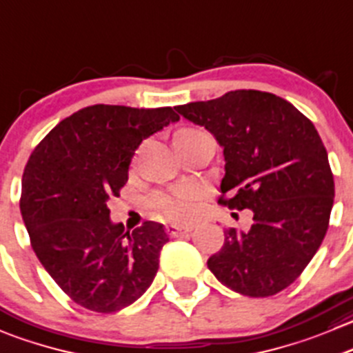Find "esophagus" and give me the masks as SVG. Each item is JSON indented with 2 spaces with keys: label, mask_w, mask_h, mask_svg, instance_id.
<instances>
[{
  "label": "esophagus",
  "mask_w": 353,
  "mask_h": 353,
  "mask_svg": "<svg viewBox=\"0 0 353 353\" xmlns=\"http://www.w3.org/2000/svg\"><path fill=\"white\" fill-rule=\"evenodd\" d=\"M165 231H167V234L170 236V238H177V236L188 234V232H191V231H193V228H191V225H186V228H181V225L169 224V225H165Z\"/></svg>",
  "instance_id": "34e87169"
}]
</instances>
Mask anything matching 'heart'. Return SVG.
Returning a JSON list of instances; mask_svg holds the SVG:
<instances>
[{"mask_svg": "<svg viewBox=\"0 0 353 353\" xmlns=\"http://www.w3.org/2000/svg\"><path fill=\"white\" fill-rule=\"evenodd\" d=\"M198 132L201 131H196V129H183L176 136H193L198 134ZM153 207H155L157 214L160 217L167 219V221H186L193 214L194 193L191 190H188V188H179V190L172 191V193H163L155 196Z\"/></svg>", "mask_w": 353, "mask_h": 353, "instance_id": "obj_1", "label": "heart"}]
</instances>
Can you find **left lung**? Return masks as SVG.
Wrapping results in <instances>:
<instances>
[{"label":"left lung","instance_id":"left-lung-1","mask_svg":"<svg viewBox=\"0 0 353 353\" xmlns=\"http://www.w3.org/2000/svg\"><path fill=\"white\" fill-rule=\"evenodd\" d=\"M176 110L224 150L222 203L253 214L246 231L225 229L208 269L236 293L276 295L316 255L333 208V174L316 128L290 101L255 90Z\"/></svg>","mask_w":353,"mask_h":353}]
</instances>
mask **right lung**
Segmentation results:
<instances>
[{
    "label": "right lung",
    "instance_id": "obj_1",
    "mask_svg": "<svg viewBox=\"0 0 353 353\" xmlns=\"http://www.w3.org/2000/svg\"><path fill=\"white\" fill-rule=\"evenodd\" d=\"M177 121L170 107H85L54 125L27 162L20 212L32 248L84 309L117 312L155 279L169 241L163 225L148 221L124 231L107 201L128 183L139 145Z\"/></svg>",
    "mask_w": 353,
    "mask_h": 353
}]
</instances>
